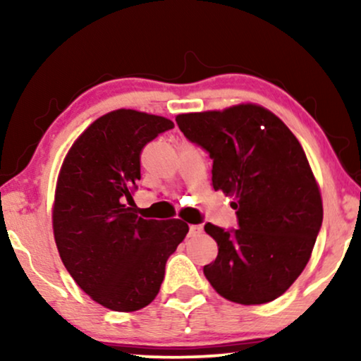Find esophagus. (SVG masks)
I'll return each instance as SVG.
<instances>
[{"label":"esophagus","instance_id":"esophagus-1","mask_svg":"<svg viewBox=\"0 0 361 361\" xmlns=\"http://www.w3.org/2000/svg\"><path fill=\"white\" fill-rule=\"evenodd\" d=\"M202 225H190L189 226V235L190 236H195V235H199V233H202Z\"/></svg>","mask_w":361,"mask_h":361}]
</instances>
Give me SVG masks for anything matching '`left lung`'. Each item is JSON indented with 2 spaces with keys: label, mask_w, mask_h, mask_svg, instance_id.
<instances>
[{
  "label": "left lung",
  "mask_w": 361,
  "mask_h": 361,
  "mask_svg": "<svg viewBox=\"0 0 361 361\" xmlns=\"http://www.w3.org/2000/svg\"><path fill=\"white\" fill-rule=\"evenodd\" d=\"M176 121L214 161V189L235 197L238 228L205 225L219 245L205 278L231 302H271L302 273L322 226V199L302 146L258 105L187 113Z\"/></svg>",
  "instance_id": "1"
}]
</instances>
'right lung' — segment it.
I'll use <instances>...</instances> for the list:
<instances>
[{
	"label": "right lung",
	"mask_w": 361,
	"mask_h": 361,
	"mask_svg": "<svg viewBox=\"0 0 361 361\" xmlns=\"http://www.w3.org/2000/svg\"><path fill=\"white\" fill-rule=\"evenodd\" d=\"M172 128L136 110L106 113L73 142L59 174L52 220L62 263L82 290L116 312L152 302L189 231L184 221L145 220L128 207L142 147Z\"/></svg>",
	"instance_id": "obj_1"
}]
</instances>
